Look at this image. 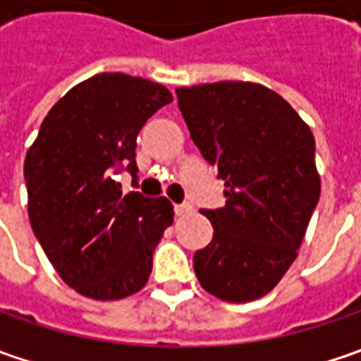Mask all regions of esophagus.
<instances>
[{"instance_id":"1","label":"esophagus","mask_w":361,"mask_h":361,"mask_svg":"<svg viewBox=\"0 0 361 361\" xmlns=\"http://www.w3.org/2000/svg\"><path fill=\"white\" fill-rule=\"evenodd\" d=\"M192 211V207L188 202H183V204H174V215L176 216H185Z\"/></svg>"}]
</instances>
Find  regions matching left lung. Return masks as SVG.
I'll return each instance as SVG.
<instances>
[{"instance_id": "left-lung-1", "label": "left lung", "mask_w": 361, "mask_h": 361, "mask_svg": "<svg viewBox=\"0 0 361 361\" xmlns=\"http://www.w3.org/2000/svg\"><path fill=\"white\" fill-rule=\"evenodd\" d=\"M202 159L225 180V207L202 209L213 241L195 253L201 285L245 303L281 281L319 201L315 140L279 94L251 82L176 88Z\"/></svg>"}]
</instances>
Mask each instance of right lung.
<instances>
[{
	"label": "right lung",
	"instance_id": "right-lung-1",
	"mask_svg": "<svg viewBox=\"0 0 361 361\" xmlns=\"http://www.w3.org/2000/svg\"><path fill=\"white\" fill-rule=\"evenodd\" d=\"M173 94L145 78L98 74L74 86L44 118L23 176L34 235L58 275L100 301L140 291L152 253L173 225L169 199L122 195L126 169L138 187L136 136Z\"/></svg>",
	"mask_w": 361,
	"mask_h": 361
}]
</instances>
